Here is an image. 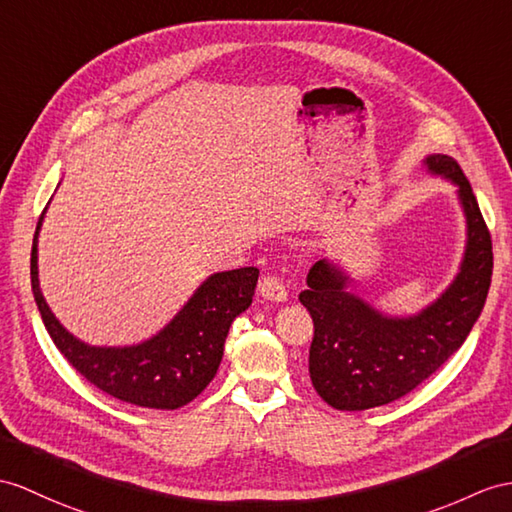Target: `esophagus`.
Instances as JSON below:
<instances>
[{
	"label": "esophagus",
	"instance_id": "obj_1",
	"mask_svg": "<svg viewBox=\"0 0 512 512\" xmlns=\"http://www.w3.org/2000/svg\"><path fill=\"white\" fill-rule=\"evenodd\" d=\"M258 293L265 299H271V302H286V297H289V291H286L284 282L278 276H273V273H267V276L260 280Z\"/></svg>",
	"mask_w": 512,
	"mask_h": 512
}]
</instances>
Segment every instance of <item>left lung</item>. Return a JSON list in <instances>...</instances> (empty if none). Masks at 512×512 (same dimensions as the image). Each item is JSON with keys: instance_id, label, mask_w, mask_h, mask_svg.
I'll return each mask as SVG.
<instances>
[{"instance_id": "left-lung-1", "label": "left lung", "mask_w": 512, "mask_h": 512, "mask_svg": "<svg viewBox=\"0 0 512 512\" xmlns=\"http://www.w3.org/2000/svg\"><path fill=\"white\" fill-rule=\"evenodd\" d=\"M426 167L452 180L467 217V249L456 280L413 317H384L347 293L350 278L319 260L299 293L315 323L308 371L315 391L336 410H367L400 400L430 378L478 321L493 276V245L476 195L450 156L432 154Z\"/></svg>"}]
</instances>
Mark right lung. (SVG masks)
Listing matches in <instances>:
<instances>
[{
	"instance_id": "1",
	"label": "right lung",
	"mask_w": 512,
	"mask_h": 512,
	"mask_svg": "<svg viewBox=\"0 0 512 512\" xmlns=\"http://www.w3.org/2000/svg\"><path fill=\"white\" fill-rule=\"evenodd\" d=\"M43 215L32 241V293L60 354L99 391L121 402L158 410H176L193 402L215 378L234 317L252 304L258 269L241 267L210 276L167 328L145 343L91 347L60 326L41 293L36 243Z\"/></svg>"
}]
</instances>
